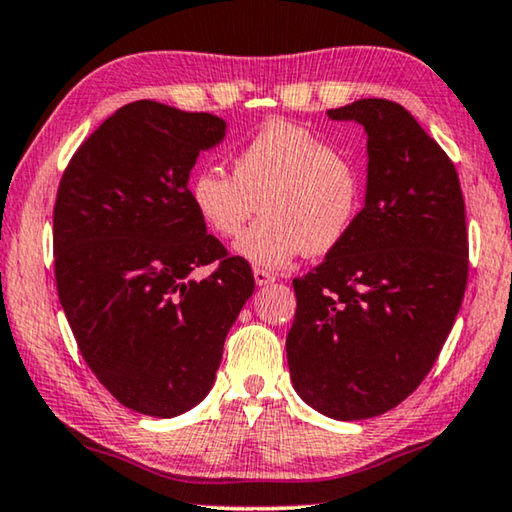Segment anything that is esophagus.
<instances>
[{
    "label": "esophagus",
    "mask_w": 512,
    "mask_h": 512,
    "mask_svg": "<svg viewBox=\"0 0 512 512\" xmlns=\"http://www.w3.org/2000/svg\"><path fill=\"white\" fill-rule=\"evenodd\" d=\"M254 279H256L258 286H268V284H272V281H274V274L268 272V270L256 268V270H254Z\"/></svg>",
    "instance_id": "1"
}]
</instances>
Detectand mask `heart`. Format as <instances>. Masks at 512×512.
Returning a JSON list of instances; mask_svg holds the SVG:
<instances>
[{"label":"heart","mask_w":512,"mask_h":512,"mask_svg":"<svg viewBox=\"0 0 512 512\" xmlns=\"http://www.w3.org/2000/svg\"><path fill=\"white\" fill-rule=\"evenodd\" d=\"M189 203L207 231L235 238V254L256 268H286L300 254L342 247L365 203L362 173L328 140L288 122H270L233 154V175L205 166L189 177Z\"/></svg>","instance_id":"obj_1"}]
</instances>
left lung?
Here are the masks:
<instances>
[{
    "label": "left lung",
    "mask_w": 512,
    "mask_h": 512,
    "mask_svg": "<svg viewBox=\"0 0 512 512\" xmlns=\"http://www.w3.org/2000/svg\"><path fill=\"white\" fill-rule=\"evenodd\" d=\"M367 131V194L342 247L293 279V388L323 416H381L418 388L462 307L469 235L455 164L404 106L328 110Z\"/></svg>",
    "instance_id": "1"
}]
</instances>
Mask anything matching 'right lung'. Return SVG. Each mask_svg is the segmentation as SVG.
Wrapping results in <instances>:
<instances>
[{
  "mask_svg": "<svg viewBox=\"0 0 512 512\" xmlns=\"http://www.w3.org/2000/svg\"><path fill=\"white\" fill-rule=\"evenodd\" d=\"M226 136L210 113L133 101L73 154L53 212L55 279L80 353L117 402L173 418L210 392L228 330L254 293L189 203L198 154ZM215 263L205 280L188 274Z\"/></svg>",
  "mask_w": 512,
  "mask_h": 512,
  "instance_id": "1",
  "label": "right lung"
}]
</instances>
